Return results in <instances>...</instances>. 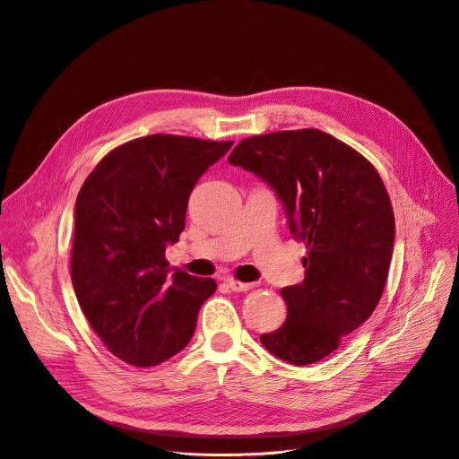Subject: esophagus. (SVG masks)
<instances>
[{"mask_svg": "<svg viewBox=\"0 0 459 459\" xmlns=\"http://www.w3.org/2000/svg\"><path fill=\"white\" fill-rule=\"evenodd\" d=\"M225 283H227V287H230V290H236V293H245V290H251L256 285L253 281H238L232 278H227Z\"/></svg>", "mask_w": 459, "mask_h": 459, "instance_id": "34e87169", "label": "esophagus"}]
</instances>
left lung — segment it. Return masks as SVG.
I'll return each mask as SVG.
<instances>
[{
	"mask_svg": "<svg viewBox=\"0 0 459 459\" xmlns=\"http://www.w3.org/2000/svg\"><path fill=\"white\" fill-rule=\"evenodd\" d=\"M229 162L271 186L290 234L307 245L304 281L281 289L287 320L260 341L285 362H318L381 300L395 241L383 179L360 153L320 130L245 139Z\"/></svg>",
	"mask_w": 459,
	"mask_h": 459,
	"instance_id": "left-lung-1",
	"label": "left lung"
}]
</instances>
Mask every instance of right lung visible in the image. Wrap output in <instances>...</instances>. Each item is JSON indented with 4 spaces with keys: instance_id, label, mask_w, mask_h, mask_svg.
Instances as JSON below:
<instances>
[{
    "instance_id": "1",
    "label": "right lung",
    "mask_w": 459,
    "mask_h": 459,
    "mask_svg": "<svg viewBox=\"0 0 459 459\" xmlns=\"http://www.w3.org/2000/svg\"><path fill=\"white\" fill-rule=\"evenodd\" d=\"M232 143L148 135L108 153L74 204L71 280L78 304L108 350L155 366L192 339L212 278L164 260L185 230L190 192Z\"/></svg>"
}]
</instances>
